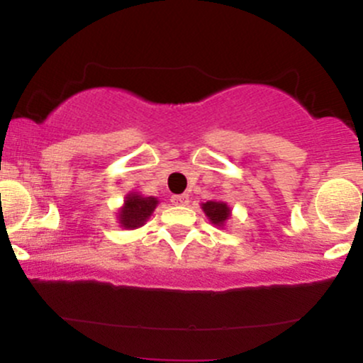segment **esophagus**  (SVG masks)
<instances>
[{
  "mask_svg": "<svg viewBox=\"0 0 363 363\" xmlns=\"http://www.w3.org/2000/svg\"><path fill=\"white\" fill-rule=\"evenodd\" d=\"M172 203L177 206H186L189 205V196L187 194H177V196H172Z\"/></svg>",
  "mask_w": 363,
  "mask_h": 363,
  "instance_id": "obj_1",
  "label": "esophagus"
}]
</instances>
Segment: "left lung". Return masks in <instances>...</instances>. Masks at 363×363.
<instances>
[{
    "label": "left lung",
    "instance_id": "left-lung-1",
    "mask_svg": "<svg viewBox=\"0 0 363 363\" xmlns=\"http://www.w3.org/2000/svg\"><path fill=\"white\" fill-rule=\"evenodd\" d=\"M205 215L210 218V222L216 227H223L225 222L230 218V208L223 201H206L201 205Z\"/></svg>",
    "mask_w": 363,
    "mask_h": 363
}]
</instances>
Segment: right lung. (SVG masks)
<instances>
[{"mask_svg":"<svg viewBox=\"0 0 363 363\" xmlns=\"http://www.w3.org/2000/svg\"><path fill=\"white\" fill-rule=\"evenodd\" d=\"M158 205V199L153 196H141L136 193H129L126 196L123 208L119 210L118 218L121 227L124 228H138L150 218Z\"/></svg>","mask_w":363,"mask_h":363,"instance_id":"add662e5","label":"right lung"}]
</instances>
